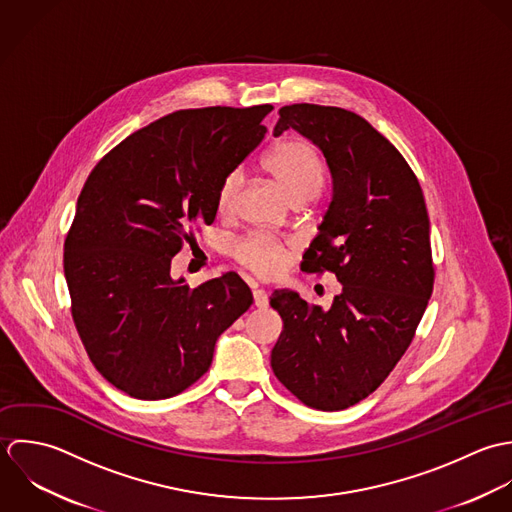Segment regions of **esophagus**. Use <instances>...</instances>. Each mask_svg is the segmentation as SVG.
<instances>
[{
    "instance_id": "esophagus-1",
    "label": "esophagus",
    "mask_w": 512,
    "mask_h": 512,
    "mask_svg": "<svg viewBox=\"0 0 512 512\" xmlns=\"http://www.w3.org/2000/svg\"><path fill=\"white\" fill-rule=\"evenodd\" d=\"M253 303L257 308L269 307V295L263 289H253Z\"/></svg>"
}]
</instances>
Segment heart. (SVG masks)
<instances>
[{"mask_svg":"<svg viewBox=\"0 0 512 512\" xmlns=\"http://www.w3.org/2000/svg\"><path fill=\"white\" fill-rule=\"evenodd\" d=\"M265 168L293 202L314 198L324 184L322 156L314 144L303 138H289L275 144L265 158ZM241 182L243 176L239 170H231L221 178L215 194L219 211L225 213L233 207ZM289 249V241L265 233H253L233 245V257L255 275L271 279L281 275L285 269Z\"/></svg>","mask_w":512,"mask_h":512,"instance_id":"1","label":"heart"}]
</instances>
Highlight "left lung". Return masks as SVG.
<instances>
[{"label":"left lung","mask_w":512,"mask_h":512,"mask_svg":"<svg viewBox=\"0 0 512 512\" xmlns=\"http://www.w3.org/2000/svg\"><path fill=\"white\" fill-rule=\"evenodd\" d=\"M279 116L273 134L295 128L310 138L334 180L301 269L336 275L342 291L328 310L273 293L283 332L271 368L308 408L338 411L368 398L415 336L435 281L429 215L406 158L356 112L299 103Z\"/></svg>","instance_id":"8db88e82"}]
</instances>
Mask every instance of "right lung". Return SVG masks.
<instances>
[{
  "instance_id": "1",
  "label": "right lung",
  "mask_w": 512,
  "mask_h": 512,
  "mask_svg": "<svg viewBox=\"0 0 512 512\" xmlns=\"http://www.w3.org/2000/svg\"><path fill=\"white\" fill-rule=\"evenodd\" d=\"M271 104L176 110L116 144L89 174L63 267L83 346L114 388L164 400L196 384L215 340L253 305L229 271L190 287L170 277L194 227L211 225L221 178L263 140Z\"/></svg>"
}]
</instances>
